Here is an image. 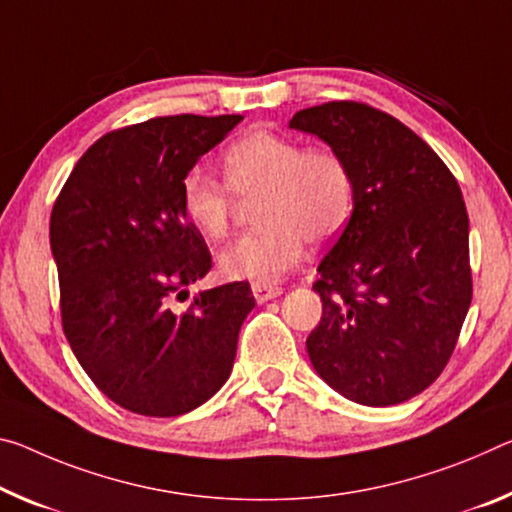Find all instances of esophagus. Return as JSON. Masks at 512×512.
<instances>
[{
    "mask_svg": "<svg viewBox=\"0 0 512 512\" xmlns=\"http://www.w3.org/2000/svg\"><path fill=\"white\" fill-rule=\"evenodd\" d=\"M282 294V287L278 285H264V282H253V296L257 303H266V300L278 298Z\"/></svg>",
    "mask_w": 512,
    "mask_h": 512,
    "instance_id": "obj_1",
    "label": "esophagus"
}]
</instances>
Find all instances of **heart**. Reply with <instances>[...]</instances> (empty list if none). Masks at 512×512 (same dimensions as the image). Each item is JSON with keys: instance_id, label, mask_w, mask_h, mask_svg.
I'll return each instance as SVG.
<instances>
[{"instance_id": "obj_1", "label": "heart", "mask_w": 512, "mask_h": 512, "mask_svg": "<svg viewBox=\"0 0 512 512\" xmlns=\"http://www.w3.org/2000/svg\"><path fill=\"white\" fill-rule=\"evenodd\" d=\"M223 175L191 170L182 182V209L202 237L221 241L232 230L237 200L255 202L259 223L223 250L221 271L232 280L271 282L298 266L305 243L326 246L351 221V166L326 145L303 148L291 136L250 129L223 152Z\"/></svg>"}]
</instances>
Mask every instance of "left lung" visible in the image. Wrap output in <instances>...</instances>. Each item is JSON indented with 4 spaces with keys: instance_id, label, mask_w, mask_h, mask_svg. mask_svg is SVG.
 I'll return each mask as SVG.
<instances>
[{
    "instance_id": "8db88e82",
    "label": "left lung",
    "mask_w": 512,
    "mask_h": 512,
    "mask_svg": "<svg viewBox=\"0 0 512 512\" xmlns=\"http://www.w3.org/2000/svg\"><path fill=\"white\" fill-rule=\"evenodd\" d=\"M289 127L342 154L355 182L351 221L314 282L323 314L307 355L346 399L408 401L446 367L472 303L460 186L431 145L369 104H319Z\"/></svg>"
}]
</instances>
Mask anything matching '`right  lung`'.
<instances>
[{
  "instance_id": "1",
  "label": "right lung",
  "mask_w": 512,
  "mask_h": 512,
  "mask_svg": "<svg viewBox=\"0 0 512 512\" xmlns=\"http://www.w3.org/2000/svg\"><path fill=\"white\" fill-rule=\"evenodd\" d=\"M241 120L182 113L104 134L54 202L63 332L97 389L136 415H186L230 378L248 282L200 291L184 312L173 300L212 269L182 182Z\"/></svg>"
}]
</instances>
